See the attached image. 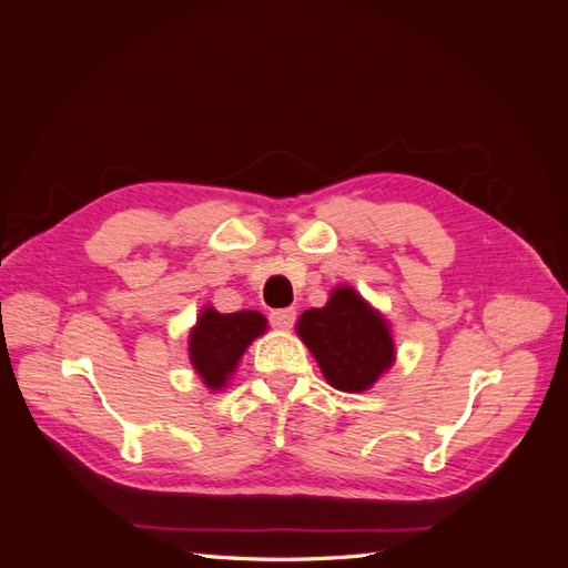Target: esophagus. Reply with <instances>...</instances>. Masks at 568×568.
Instances as JSON below:
<instances>
[{"mask_svg": "<svg viewBox=\"0 0 568 568\" xmlns=\"http://www.w3.org/2000/svg\"><path fill=\"white\" fill-rule=\"evenodd\" d=\"M270 322L272 326H277V329H291L296 322V311H291V307H284V311H272Z\"/></svg>", "mask_w": 568, "mask_h": 568, "instance_id": "1", "label": "esophagus"}]
</instances>
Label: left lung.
<instances>
[{"label":"left lung","instance_id":"1","mask_svg":"<svg viewBox=\"0 0 568 568\" xmlns=\"http://www.w3.org/2000/svg\"><path fill=\"white\" fill-rule=\"evenodd\" d=\"M296 332L324 379L343 393H363L395 363L390 326L351 286H336L324 307L298 317Z\"/></svg>","mask_w":568,"mask_h":568}]
</instances>
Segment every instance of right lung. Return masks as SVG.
<instances>
[{
    "mask_svg": "<svg viewBox=\"0 0 568 568\" xmlns=\"http://www.w3.org/2000/svg\"><path fill=\"white\" fill-rule=\"evenodd\" d=\"M267 320L255 311L217 313L205 305L194 329L189 332V359L211 390H220L230 382L239 359L251 343L265 334Z\"/></svg>",
    "mask_w": 568,
    "mask_h": 568,
    "instance_id": "obj_1",
    "label": "right lung"
}]
</instances>
